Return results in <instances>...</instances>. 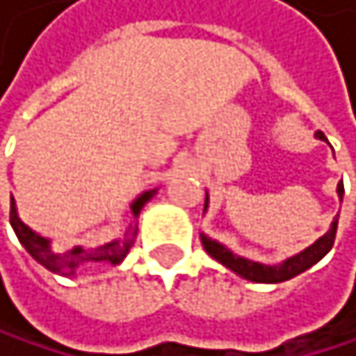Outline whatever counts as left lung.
<instances>
[{
	"instance_id": "left-lung-1",
	"label": "left lung",
	"mask_w": 356,
	"mask_h": 356,
	"mask_svg": "<svg viewBox=\"0 0 356 356\" xmlns=\"http://www.w3.org/2000/svg\"><path fill=\"white\" fill-rule=\"evenodd\" d=\"M316 136L321 140H325V134L323 132H316ZM337 194H339V200H341V196H344V184H341V181L337 184ZM207 202H209V196H207V200H204V209H207ZM337 218L339 216H335V220L331 222V228L325 232V235L316 243H312L301 254H297L293 258H286L282 265H273V267L254 263V261H248V258H241L237 254H232L228 248H224L222 243L209 239L207 235H200V241H202V248L207 250V254L211 258H216L218 263H222L230 271H235L243 280L258 282V284H277V282H286V280H291V277L303 273L312 265H316L321 258L333 248L335 232H337Z\"/></svg>"
}]
</instances>
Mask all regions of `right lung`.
Returning a JSON list of instances; mask_svg holds the SVG:
<instances>
[{"mask_svg":"<svg viewBox=\"0 0 356 356\" xmlns=\"http://www.w3.org/2000/svg\"><path fill=\"white\" fill-rule=\"evenodd\" d=\"M156 194V190H147L145 194H140L134 202H132V213L134 220L138 218L140 209L145 207L147 200H152ZM10 224L15 228L19 241L23 243V248L35 258V261L42 265L44 269L53 271V273H61V275H74L76 269L81 267H89L95 263H108V265H119L121 261L126 258V254L130 252L132 243H134V235L136 230L132 228V235H126V239H119V241H111L104 243L100 248H72V250H53L51 241L40 237L38 232H33L17 213V204L15 198H10Z\"/></svg>","mask_w":356,"mask_h":356,"instance_id":"obj_1","label":"right lung"}]
</instances>
